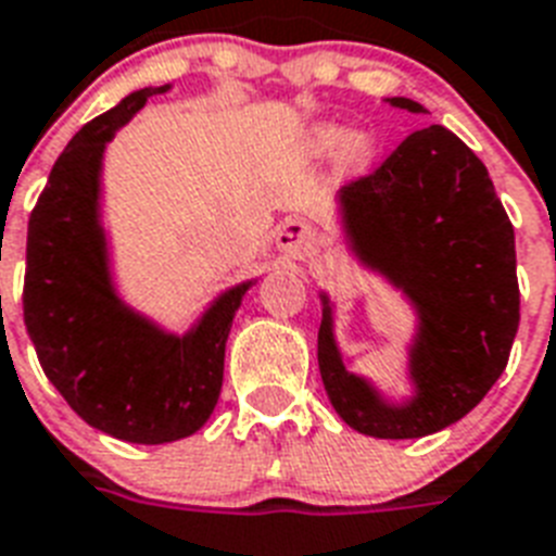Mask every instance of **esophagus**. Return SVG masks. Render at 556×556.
<instances>
[{
	"mask_svg": "<svg viewBox=\"0 0 556 556\" xmlns=\"http://www.w3.org/2000/svg\"><path fill=\"white\" fill-rule=\"evenodd\" d=\"M275 243L287 257H306L318 247V232L306 220H287L275 235Z\"/></svg>",
	"mask_w": 556,
	"mask_h": 556,
	"instance_id": "obj_1",
	"label": "esophagus"
}]
</instances>
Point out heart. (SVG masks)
<instances>
[{
  "label": "heart",
  "instance_id": "obj_1",
  "mask_svg": "<svg viewBox=\"0 0 556 556\" xmlns=\"http://www.w3.org/2000/svg\"><path fill=\"white\" fill-rule=\"evenodd\" d=\"M304 149L309 157H330L336 154L341 172H362L370 166L376 154V140L367 131H344L336 123H321L306 131Z\"/></svg>",
  "mask_w": 556,
  "mask_h": 556
}]
</instances>
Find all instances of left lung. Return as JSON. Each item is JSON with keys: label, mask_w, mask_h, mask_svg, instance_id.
Returning a JSON list of instances; mask_svg holds the SVG:
<instances>
[{"label": "left lung", "mask_w": 556, "mask_h": 556, "mask_svg": "<svg viewBox=\"0 0 556 556\" xmlns=\"http://www.w3.org/2000/svg\"><path fill=\"white\" fill-rule=\"evenodd\" d=\"M421 114L419 102L388 97ZM341 232L358 264L410 301L413 396L390 402L341 362L332 301L321 292L318 370L350 428L376 439H419L468 416L508 364L519 327L514 226L485 163L445 126L404 137L372 175L339 192Z\"/></svg>", "instance_id": "8db88e82"}]
</instances>
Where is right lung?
<instances>
[{"mask_svg": "<svg viewBox=\"0 0 556 556\" xmlns=\"http://www.w3.org/2000/svg\"><path fill=\"white\" fill-rule=\"evenodd\" d=\"M168 86L140 88L71 137L28 220L25 327L48 381L79 419L123 442L192 437L215 410L226 339L252 281L224 290L186 332L119 299L100 215L102 157L119 128Z\"/></svg>", "mask_w": 556, "mask_h": 556, "instance_id": "right-lung-1", "label": "right lung"}]
</instances>
